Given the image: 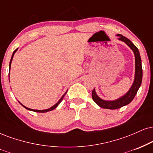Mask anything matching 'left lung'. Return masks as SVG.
Segmentation results:
<instances>
[{
	"instance_id": "left-lung-1",
	"label": "left lung",
	"mask_w": 153,
	"mask_h": 153,
	"mask_svg": "<svg viewBox=\"0 0 153 153\" xmlns=\"http://www.w3.org/2000/svg\"><path fill=\"white\" fill-rule=\"evenodd\" d=\"M117 36H118V39L119 40L125 42L133 50V53L135 54V79L133 85L131 86L129 91L125 95H123V97L119 98V99L114 100V101H105V100L101 99V98L99 97V96L97 95V93H96L95 88H94L93 91H92V99H93L94 102L103 108L118 109L124 106V105H128L134 99V97L136 95L137 92L138 91L139 88H140L141 85V83H142L143 69L142 63H141V58L138 49L127 37L123 36L122 35H120V34H118Z\"/></svg>"
}]
</instances>
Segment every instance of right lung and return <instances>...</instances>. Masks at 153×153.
I'll return each instance as SVG.
<instances>
[{"mask_svg": "<svg viewBox=\"0 0 153 153\" xmlns=\"http://www.w3.org/2000/svg\"><path fill=\"white\" fill-rule=\"evenodd\" d=\"M17 50H18V49H16V50L14 51V52H13V54H12V56H11V59H10V64H9V68H10V65H11V62H12V60H13V56H14V54L16 53V51H17ZM9 76H10V73H9ZM66 93H67V92H66ZM66 93L64 94L63 96H62V98L61 99H60L59 100V101H58L57 103H56V104H54L53 106H52V107H50V108H48V109H45V110H35V109H31V108H27V107H26V106H25L24 105H22L21 103L20 102H19L20 103V104H21L22 106L24 107V108H25L26 109H27V110H29V111H35V112H38V113H45V112H48V111H52V110H54V108H56V107L58 106V105L60 103H61V101H62V100H63V98L65 97V95L66 94Z\"/></svg>", "mask_w": 153, "mask_h": 153, "instance_id": "add662e5", "label": "right lung"}]
</instances>
